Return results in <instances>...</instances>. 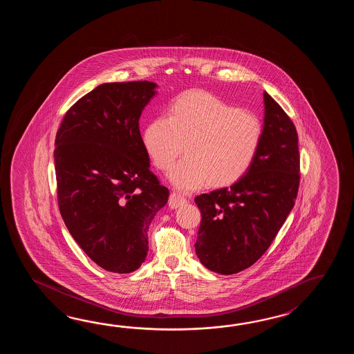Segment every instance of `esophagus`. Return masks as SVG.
Here are the masks:
<instances>
[{"instance_id": "34e87169", "label": "esophagus", "mask_w": 354, "mask_h": 354, "mask_svg": "<svg viewBox=\"0 0 354 354\" xmlns=\"http://www.w3.org/2000/svg\"><path fill=\"white\" fill-rule=\"evenodd\" d=\"M187 203V200L185 198V197H182V196L178 195V194H171L169 196V200H168V206L171 207V209H178L180 206L182 205H185V203Z\"/></svg>"}]
</instances>
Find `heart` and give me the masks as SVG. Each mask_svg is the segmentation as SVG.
<instances>
[{
	"label": "heart",
	"instance_id": "heart-1",
	"mask_svg": "<svg viewBox=\"0 0 354 354\" xmlns=\"http://www.w3.org/2000/svg\"><path fill=\"white\" fill-rule=\"evenodd\" d=\"M262 124L256 115L205 91H189L144 131V148L153 163L166 171L185 151L187 156L171 169L174 187L189 192L207 183L226 186L248 172L262 143Z\"/></svg>",
	"mask_w": 354,
	"mask_h": 354
}]
</instances>
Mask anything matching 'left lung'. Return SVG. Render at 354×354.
I'll return each instance as SVG.
<instances>
[{
    "mask_svg": "<svg viewBox=\"0 0 354 354\" xmlns=\"http://www.w3.org/2000/svg\"><path fill=\"white\" fill-rule=\"evenodd\" d=\"M262 143L248 172L230 187L197 196L201 224L195 243L200 262L234 274L256 263L294 207L300 183L294 122L264 92Z\"/></svg>",
    "mask_w": 354,
    "mask_h": 354,
    "instance_id": "8db88e82",
    "label": "left lung"
}]
</instances>
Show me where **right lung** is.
Segmentation results:
<instances>
[{"label":"right lung","instance_id":"add662e5","mask_svg":"<svg viewBox=\"0 0 354 354\" xmlns=\"http://www.w3.org/2000/svg\"><path fill=\"white\" fill-rule=\"evenodd\" d=\"M157 87L102 83L68 110L55 136L60 215L83 252L113 273L142 266L151 220L169 196L151 174L139 130Z\"/></svg>","mask_w":354,"mask_h":354}]
</instances>
